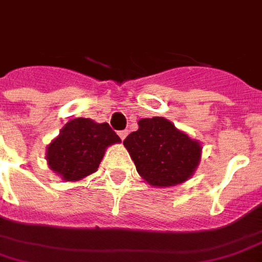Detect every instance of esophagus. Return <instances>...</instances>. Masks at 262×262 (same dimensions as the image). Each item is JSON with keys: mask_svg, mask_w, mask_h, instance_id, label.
<instances>
[{"mask_svg": "<svg viewBox=\"0 0 262 262\" xmlns=\"http://www.w3.org/2000/svg\"><path fill=\"white\" fill-rule=\"evenodd\" d=\"M127 133H129V132H127V130H121V132H119L118 135H119V137H121V140L126 139Z\"/></svg>", "mask_w": 262, "mask_h": 262, "instance_id": "34e87169", "label": "esophagus"}]
</instances>
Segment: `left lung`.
Returning <instances> with one entry per match:
<instances>
[{
	"mask_svg": "<svg viewBox=\"0 0 262 262\" xmlns=\"http://www.w3.org/2000/svg\"><path fill=\"white\" fill-rule=\"evenodd\" d=\"M136 170L152 186H172L190 178L201 159V145L163 117L143 118L123 140Z\"/></svg>",
	"mask_w": 262,
	"mask_h": 262,
	"instance_id": "8db88e82",
	"label": "left lung"
}]
</instances>
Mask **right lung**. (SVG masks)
<instances>
[{"instance_id":"right-lung-1","label":"right lung","mask_w":262,"mask_h":262,"mask_svg":"<svg viewBox=\"0 0 262 262\" xmlns=\"http://www.w3.org/2000/svg\"><path fill=\"white\" fill-rule=\"evenodd\" d=\"M117 143L121 139L107 122L75 118L47 145V164L63 181L76 182L96 171L106 148Z\"/></svg>"}]
</instances>
